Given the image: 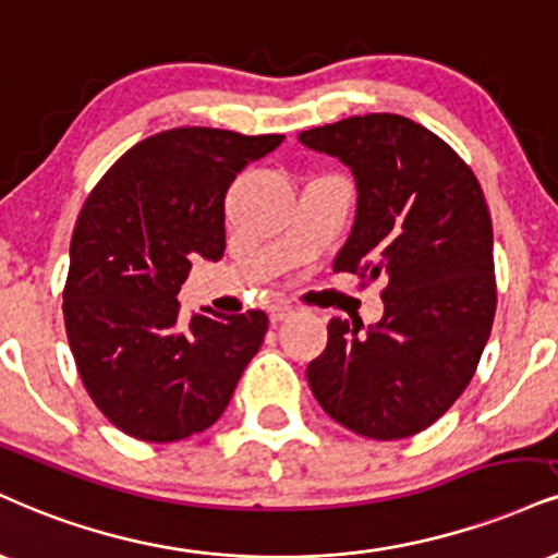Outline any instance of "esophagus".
Here are the masks:
<instances>
[{"instance_id":"34e87169","label":"esophagus","mask_w":558,"mask_h":558,"mask_svg":"<svg viewBox=\"0 0 558 558\" xmlns=\"http://www.w3.org/2000/svg\"><path fill=\"white\" fill-rule=\"evenodd\" d=\"M267 314H270V322H272V325H278V322H283V319L291 317L293 308H291V306H286V304H272L270 308H267Z\"/></svg>"}]
</instances>
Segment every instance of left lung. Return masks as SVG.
Segmentation results:
<instances>
[{
	"mask_svg": "<svg viewBox=\"0 0 558 558\" xmlns=\"http://www.w3.org/2000/svg\"><path fill=\"white\" fill-rule=\"evenodd\" d=\"M301 145L355 179V220L335 272L385 280V314L330 319L306 366L330 418L368 439H405L441 418L471 385L496 312L494 231L468 163L426 126L366 113L314 126Z\"/></svg>",
	"mask_w": 558,
	"mask_h": 558,
	"instance_id": "left-lung-1",
	"label": "left lung"
}]
</instances>
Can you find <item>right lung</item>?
Wrapping results in <instances>:
<instances>
[{
	"label": "right lung",
	"instance_id": "obj_1",
	"mask_svg": "<svg viewBox=\"0 0 558 558\" xmlns=\"http://www.w3.org/2000/svg\"><path fill=\"white\" fill-rule=\"evenodd\" d=\"M283 134L179 126L153 134L106 171L77 215L64 327L98 411L143 441L205 432L267 332L265 312L210 308L179 325L192 257L226 250V192Z\"/></svg>",
	"mask_w": 558,
	"mask_h": 558
}]
</instances>
